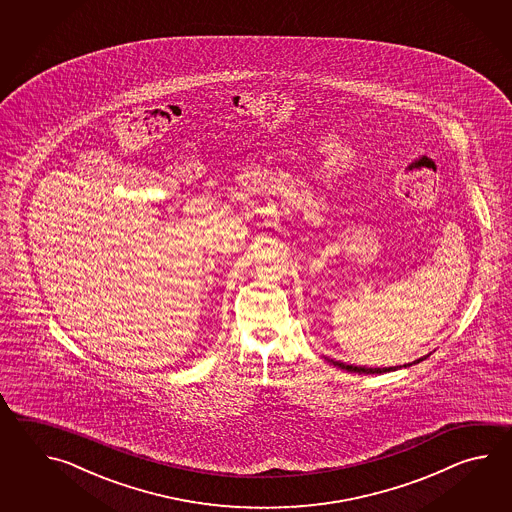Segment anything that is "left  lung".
<instances>
[{
  "mask_svg": "<svg viewBox=\"0 0 512 512\" xmlns=\"http://www.w3.org/2000/svg\"><path fill=\"white\" fill-rule=\"evenodd\" d=\"M428 357V355H426ZM426 357H423V359H417L412 362V364H419L421 360H425ZM329 362H333L335 366H338V368H342V370L351 371V373H388V371H395L399 370V368H403V366H395V368H364V366H353V364H344V362H335V360H329ZM412 364H404V368L406 366H412Z\"/></svg>",
  "mask_w": 512,
  "mask_h": 512,
  "instance_id": "8db88e82",
  "label": "left lung"
}]
</instances>
